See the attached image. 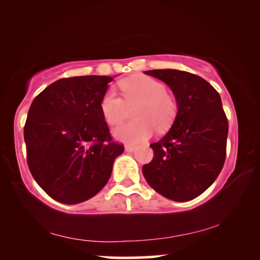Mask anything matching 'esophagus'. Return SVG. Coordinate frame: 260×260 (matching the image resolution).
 Here are the masks:
<instances>
[{"label": "esophagus", "mask_w": 260, "mask_h": 260, "mask_svg": "<svg viewBox=\"0 0 260 260\" xmlns=\"http://www.w3.org/2000/svg\"><path fill=\"white\" fill-rule=\"evenodd\" d=\"M135 149H137V147H135V146H126L125 147V150L126 151H128V152H132V151H134Z\"/></svg>", "instance_id": "obj_1"}]
</instances>
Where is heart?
Here are the masks:
<instances>
[{"label": "heart", "instance_id": "heart-1", "mask_svg": "<svg viewBox=\"0 0 260 260\" xmlns=\"http://www.w3.org/2000/svg\"><path fill=\"white\" fill-rule=\"evenodd\" d=\"M121 96L113 89L103 94L100 109L105 121L111 126L120 123L126 115V104L138 102L134 109L137 120L117 127L113 134L120 141L137 145L150 138L155 127L167 129L177 113L175 97L166 91V85L149 76H132L119 82Z\"/></svg>", "mask_w": 260, "mask_h": 260}]
</instances>
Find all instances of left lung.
<instances>
[{"label":"left lung","instance_id":"8db88e82","mask_svg":"<svg viewBox=\"0 0 260 260\" xmlns=\"http://www.w3.org/2000/svg\"><path fill=\"white\" fill-rule=\"evenodd\" d=\"M145 73L170 86L178 112L171 129L150 145L154 157L142 167L143 176L160 196L192 200L211 186L224 164L228 119L221 97L194 74L176 69Z\"/></svg>","mask_w":260,"mask_h":260}]
</instances>
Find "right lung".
<instances>
[{"label": "right lung", "instance_id": "add662e5", "mask_svg": "<svg viewBox=\"0 0 260 260\" xmlns=\"http://www.w3.org/2000/svg\"><path fill=\"white\" fill-rule=\"evenodd\" d=\"M110 76L57 80L37 96L24 126L26 160L37 184L59 203L80 204L109 182L123 145L115 142L100 103Z\"/></svg>", "mask_w": 260, "mask_h": 260}]
</instances>
